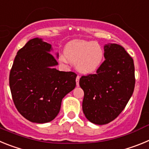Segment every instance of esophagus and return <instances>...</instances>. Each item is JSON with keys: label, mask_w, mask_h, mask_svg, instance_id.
Returning <instances> with one entry per match:
<instances>
[{"label": "esophagus", "mask_w": 149, "mask_h": 149, "mask_svg": "<svg viewBox=\"0 0 149 149\" xmlns=\"http://www.w3.org/2000/svg\"><path fill=\"white\" fill-rule=\"evenodd\" d=\"M79 81H80V76L77 75V77H76V84H77V86L79 85Z\"/></svg>", "instance_id": "1"}]
</instances>
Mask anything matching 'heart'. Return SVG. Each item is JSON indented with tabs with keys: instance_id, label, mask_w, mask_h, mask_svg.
<instances>
[{
	"instance_id": "1",
	"label": "heart",
	"mask_w": 149,
	"mask_h": 149,
	"mask_svg": "<svg viewBox=\"0 0 149 149\" xmlns=\"http://www.w3.org/2000/svg\"><path fill=\"white\" fill-rule=\"evenodd\" d=\"M65 57L75 64L76 68L83 74H91L98 70L104 56L103 48L94 41L74 40L68 43L64 51Z\"/></svg>"
}]
</instances>
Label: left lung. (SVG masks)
I'll return each mask as SVG.
<instances>
[{"instance_id": "1", "label": "left lung", "mask_w": 149, "mask_h": 149, "mask_svg": "<svg viewBox=\"0 0 149 149\" xmlns=\"http://www.w3.org/2000/svg\"><path fill=\"white\" fill-rule=\"evenodd\" d=\"M105 60L95 74L80 78L84 92L83 111L89 122L105 125L117 118L134 93V60L123 47L104 46Z\"/></svg>"}]
</instances>
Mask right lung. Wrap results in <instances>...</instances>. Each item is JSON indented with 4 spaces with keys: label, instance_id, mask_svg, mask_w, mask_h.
Listing matches in <instances>:
<instances>
[{
    "label": "right lung",
    "instance_id": "add662e5",
    "mask_svg": "<svg viewBox=\"0 0 149 149\" xmlns=\"http://www.w3.org/2000/svg\"><path fill=\"white\" fill-rule=\"evenodd\" d=\"M51 50V45L42 39H30L17 52L10 70L14 104L22 116L36 123L53 120L63 98L76 86L74 72L54 68L58 63Z\"/></svg>",
    "mask_w": 149,
    "mask_h": 149
}]
</instances>
